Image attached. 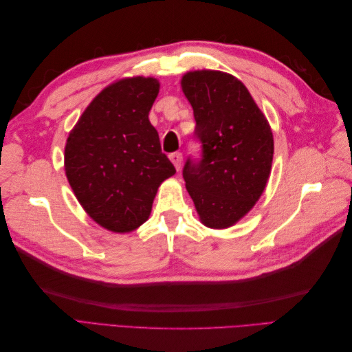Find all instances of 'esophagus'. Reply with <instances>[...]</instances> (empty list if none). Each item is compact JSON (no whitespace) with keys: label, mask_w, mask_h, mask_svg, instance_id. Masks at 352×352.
<instances>
[{"label":"esophagus","mask_w":352,"mask_h":352,"mask_svg":"<svg viewBox=\"0 0 352 352\" xmlns=\"http://www.w3.org/2000/svg\"><path fill=\"white\" fill-rule=\"evenodd\" d=\"M168 158L170 160H172V163L175 164V167H176V170H179L180 168V163H182V153H172V154H170L168 155Z\"/></svg>","instance_id":"obj_1"}]
</instances>
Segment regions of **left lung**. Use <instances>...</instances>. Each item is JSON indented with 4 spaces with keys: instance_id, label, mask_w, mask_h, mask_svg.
Instances as JSON below:
<instances>
[{
    "instance_id": "left-lung-1",
    "label": "left lung",
    "mask_w": 352,
    "mask_h": 352,
    "mask_svg": "<svg viewBox=\"0 0 352 352\" xmlns=\"http://www.w3.org/2000/svg\"><path fill=\"white\" fill-rule=\"evenodd\" d=\"M182 89L194 109L199 158L188 157L182 175L198 214L225 229L252 208L267 184L273 135L248 89L228 73L189 72Z\"/></svg>"
}]
</instances>
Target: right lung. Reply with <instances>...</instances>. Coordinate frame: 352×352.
I'll return each mask as SVG.
<instances>
[{
  "instance_id": "add662e5",
  "label": "right lung",
  "mask_w": 352,
  "mask_h": 352,
  "mask_svg": "<svg viewBox=\"0 0 352 352\" xmlns=\"http://www.w3.org/2000/svg\"><path fill=\"white\" fill-rule=\"evenodd\" d=\"M160 85L124 79L88 105L66 144L67 180L102 228L131 232L148 219L160 184L176 173L148 114Z\"/></svg>"
}]
</instances>
